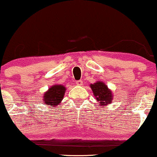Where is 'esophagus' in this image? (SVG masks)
Here are the masks:
<instances>
[{
  "mask_svg": "<svg viewBox=\"0 0 157 157\" xmlns=\"http://www.w3.org/2000/svg\"><path fill=\"white\" fill-rule=\"evenodd\" d=\"M76 84H77V85H79V86L82 85H83V81H82V80H78V81H77Z\"/></svg>",
  "mask_w": 157,
  "mask_h": 157,
  "instance_id": "1",
  "label": "esophagus"
}]
</instances>
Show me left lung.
Returning a JSON list of instances; mask_svg holds the SVG:
<instances>
[{
	"instance_id": "obj_1",
	"label": "left lung",
	"mask_w": 157,
	"mask_h": 157,
	"mask_svg": "<svg viewBox=\"0 0 157 157\" xmlns=\"http://www.w3.org/2000/svg\"><path fill=\"white\" fill-rule=\"evenodd\" d=\"M90 87L96 99L99 101L102 106H105L110 103L112 100V92L102 82H97L94 84H90Z\"/></svg>"
}]
</instances>
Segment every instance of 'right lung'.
Segmentation results:
<instances>
[{
	"label": "right lung",
	"mask_w": 157,
	"mask_h": 157,
	"mask_svg": "<svg viewBox=\"0 0 157 157\" xmlns=\"http://www.w3.org/2000/svg\"><path fill=\"white\" fill-rule=\"evenodd\" d=\"M66 88L63 85H55L52 86L43 96V103L47 105H58L63 98Z\"/></svg>",
	"instance_id": "right-lung-1"
}]
</instances>
